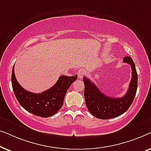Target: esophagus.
I'll return each mask as SVG.
<instances>
[{
    "label": "esophagus",
    "mask_w": 151,
    "mask_h": 151,
    "mask_svg": "<svg viewBox=\"0 0 151 151\" xmlns=\"http://www.w3.org/2000/svg\"><path fill=\"white\" fill-rule=\"evenodd\" d=\"M84 75H85V71H84V69H80L79 71H78V76L79 79H82Z\"/></svg>",
    "instance_id": "obj_1"
}]
</instances>
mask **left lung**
Returning <instances> with one entry per match:
<instances>
[{
  "mask_svg": "<svg viewBox=\"0 0 151 151\" xmlns=\"http://www.w3.org/2000/svg\"><path fill=\"white\" fill-rule=\"evenodd\" d=\"M123 62L131 65L132 78L129 89L122 98L108 97L88 78L83 77L86 105L88 111L97 118L108 119L118 117L125 113L133 102L137 88V73L135 63L129 56L124 58Z\"/></svg>",
  "mask_w": 151,
  "mask_h": 151,
  "instance_id": "8db88e82",
  "label": "left lung"
}]
</instances>
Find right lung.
<instances>
[{
    "mask_svg": "<svg viewBox=\"0 0 151 151\" xmlns=\"http://www.w3.org/2000/svg\"><path fill=\"white\" fill-rule=\"evenodd\" d=\"M77 78V75L61 76L49 89L40 93H34L24 89L20 85L14 73V65L12 84L16 99L26 111L37 116L48 117L55 114L62 108L66 93Z\"/></svg>",
    "mask_w": 151,
    "mask_h": 151,
    "instance_id": "right-lung-1",
    "label": "right lung"
}]
</instances>
